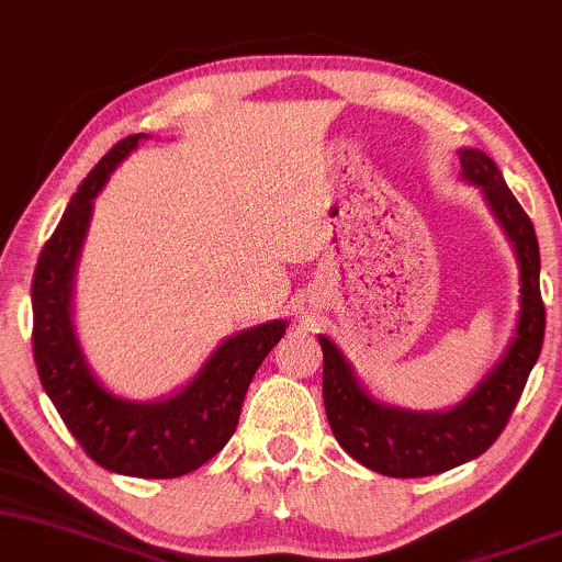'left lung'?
Listing matches in <instances>:
<instances>
[{
  "mask_svg": "<svg viewBox=\"0 0 562 562\" xmlns=\"http://www.w3.org/2000/svg\"><path fill=\"white\" fill-rule=\"evenodd\" d=\"M460 165L465 181L484 191L486 204L516 249L520 268L516 336L497 366L452 411L415 413L371 397L334 341L318 336L323 405L334 437L358 463L384 476H434L484 454L510 420L542 352L544 302L539 292V241L531 217L507 189L490 155L465 147L460 149Z\"/></svg>",
  "mask_w": 562,
  "mask_h": 562,
  "instance_id": "1",
  "label": "left lung"
}]
</instances>
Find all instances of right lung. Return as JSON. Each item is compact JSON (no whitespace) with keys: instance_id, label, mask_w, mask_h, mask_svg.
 I'll use <instances>...</instances> for the list:
<instances>
[{"instance_id":"obj_1","label":"right lung","mask_w":562,"mask_h":562,"mask_svg":"<svg viewBox=\"0 0 562 562\" xmlns=\"http://www.w3.org/2000/svg\"><path fill=\"white\" fill-rule=\"evenodd\" d=\"M142 138L147 134L123 138L94 165L38 255L31 286L33 360L59 418L97 465L123 476L176 479L215 458L234 437L249 381L286 334V321L231 336L181 392L165 400L131 402L99 384L72 328V279L94 196Z\"/></svg>"}]
</instances>
